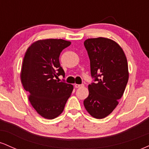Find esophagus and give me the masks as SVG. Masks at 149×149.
I'll list each match as a JSON object with an SVG mask.
<instances>
[{"label":"esophagus","mask_w":149,"mask_h":149,"mask_svg":"<svg viewBox=\"0 0 149 149\" xmlns=\"http://www.w3.org/2000/svg\"><path fill=\"white\" fill-rule=\"evenodd\" d=\"M84 87V85H78V84H75V88H83Z\"/></svg>","instance_id":"34e87169"}]
</instances>
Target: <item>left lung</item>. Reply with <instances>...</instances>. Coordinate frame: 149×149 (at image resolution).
<instances>
[{
  "mask_svg": "<svg viewBox=\"0 0 149 149\" xmlns=\"http://www.w3.org/2000/svg\"><path fill=\"white\" fill-rule=\"evenodd\" d=\"M84 45L95 83L88 85L83 104L92 117L102 119L115 109L123 95L129 78L127 58L117 42L106 38H88Z\"/></svg>",
  "mask_w": 149,
  "mask_h": 149,
  "instance_id": "1",
  "label": "left lung"
}]
</instances>
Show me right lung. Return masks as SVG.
Segmentation results:
<instances>
[{"label":"right lung","mask_w":149,"mask_h":149,"mask_svg":"<svg viewBox=\"0 0 149 149\" xmlns=\"http://www.w3.org/2000/svg\"><path fill=\"white\" fill-rule=\"evenodd\" d=\"M71 45L63 39H45L34 42L26 52L21 69V81L29 94V100L42 117L54 119L64 111L73 86L59 82L65 73L59 63L61 51Z\"/></svg>","instance_id":"obj_1"}]
</instances>
